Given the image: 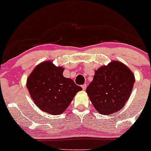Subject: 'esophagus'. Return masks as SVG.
<instances>
[{
    "label": "esophagus",
    "instance_id": "34e87169",
    "mask_svg": "<svg viewBox=\"0 0 151 151\" xmlns=\"http://www.w3.org/2000/svg\"><path fill=\"white\" fill-rule=\"evenodd\" d=\"M86 87H87L86 84H83V85L82 86V88H83V90L86 89Z\"/></svg>",
    "mask_w": 151,
    "mask_h": 151
}]
</instances>
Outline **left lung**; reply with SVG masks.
<instances>
[{"label":"left lung","mask_w":151,"mask_h":151,"mask_svg":"<svg viewBox=\"0 0 151 151\" xmlns=\"http://www.w3.org/2000/svg\"><path fill=\"white\" fill-rule=\"evenodd\" d=\"M134 83L133 72L125 65L112 62L95 71L86 92L99 113L110 115L119 111L125 105Z\"/></svg>","instance_id":"8db88e82"}]
</instances>
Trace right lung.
<instances>
[{
    "label": "right lung",
    "mask_w": 151,
    "mask_h": 151,
    "mask_svg": "<svg viewBox=\"0 0 151 151\" xmlns=\"http://www.w3.org/2000/svg\"><path fill=\"white\" fill-rule=\"evenodd\" d=\"M63 68L47 61L38 65L27 80V87L38 107L51 115H60L82 88L63 76Z\"/></svg>",
    "instance_id": "1"
}]
</instances>
